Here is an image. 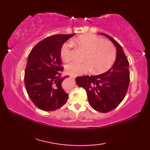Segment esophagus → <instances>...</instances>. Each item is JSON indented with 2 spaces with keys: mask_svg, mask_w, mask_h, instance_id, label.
Listing matches in <instances>:
<instances>
[{
  "mask_svg": "<svg viewBox=\"0 0 150 150\" xmlns=\"http://www.w3.org/2000/svg\"><path fill=\"white\" fill-rule=\"evenodd\" d=\"M70 77H71V78L73 79H75L76 77H77V75H70Z\"/></svg>",
  "mask_w": 150,
  "mask_h": 150,
  "instance_id": "obj_1",
  "label": "esophagus"
}]
</instances>
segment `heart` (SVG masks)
I'll return each mask as SVG.
<instances>
[{"instance_id": "1", "label": "heart", "mask_w": 150, "mask_h": 150, "mask_svg": "<svg viewBox=\"0 0 150 150\" xmlns=\"http://www.w3.org/2000/svg\"><path fill=\"white\" fill-rule=\"evenodd\" d=\"M79 47L86 51L83 62L73 61L66 66V71L71 75H83L93 71L95 74L106 72L112 65L116 58V49L109 41L93 34H86L72 40ZM72 43L67 41L60 47V57L64 61L72 58Z\"/></svg>"}]
</instances>
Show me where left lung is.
Here are the masks:
<instances>
[{
  "label": "left lung",
  "mask_w": 150,
  "mask_h": 150,
  "mask_svg": "<svg viewBox=\"0 0 150 150\" xmlns=\"http://www.w3.org/2000/svg\"><path fill=\"white\" fill-rule=\"evenodd\" d=\"M106 37L117 47L115 62L103 74L84 75L76 78V83L86 91L88 102L95 110L107 113L116 108L123 100L129 84V62L122 46L106 33Z\"/></svg>",
  "instance_id": "1"
}]
</instances>
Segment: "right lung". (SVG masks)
<instances>
[{
    "instance_id": "obj_1",
    "label": "right lung",
    "mask_w": 150,
    "mask_h": 150,
    "mask_svg": "<svg viewBox=\"0 0 150 150\" xmlns=\"http://www.w3.org/2000/svg\"><path fill=\"white\" fill-rule=\"evenodd\" d=\"M75 34L54 35L40 41L28 55L24 83L33 103L43 111H54L64 104L68 94L62 84L68 76L61 77L64 69L60 50Z\"/></svg>"
}]
</instances>
